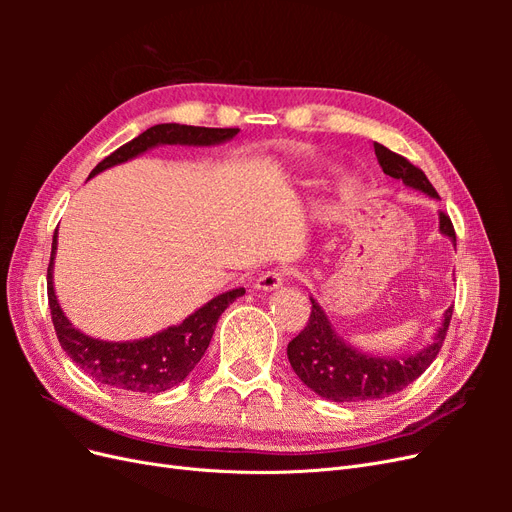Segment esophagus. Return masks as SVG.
<instances>
[{"instance_id": "34e87169", "label": "esophagus", "mask_w": 512, "mask_h": 512, "mask_svg": "<svg viewBox=\"0 0 512 512\" xmlns=\"http://www.w3.org/2000/svg\"><path fill=\"white\" fill-rule=\"evenodd\" d=\"M282 284H284V273L282 271H267V273L260 275V280L256 282V288L271 292V290L282 288Z\"/></svg>"}]
</instances>
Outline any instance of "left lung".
Here are the masks:
<instances>
[{
    "instance_id": "8db88e82",
    "label": "left lung",
    "mask_w": 512,
    "mask_h": 512,
    "mask_svg": "<svg viewBox=\"0 0 512 512\" xmlns=\"http://www.w3.org/2000/svg\"><path fill=\"white\" fill-rule=\"evenodd\" d=\"M374 151L384 175L404 181L408 188L423 192L429 198H440L421 168L380 143H374ZM438 230L457 245L455 228L442 211L438 213ZM309 301H312V314H309L307 327L288 344V361L307 389L337 404L339 401H350V404L374 401L406 389L438 356L453 316V307H448L431 342L421 350L404 356H378L348 344L335 331L322 305L314 297H309Z\"/></svg>"
}]
</instances>
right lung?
<instances>
[{"label":"right lung","instance_id":"obj_1","mask_svg":"<svg viewBox=\"0 0 512 512\" xmlns=\"http://www.w3.org/2000/svg\"><path fill=\"white\" fill-rule=\"evenodd\" d=\"M239 128H196L179 126V123H158L134 141L126 143L104 158L89 177L100 175L102 170L113 168L128 160L143 156L145 151L162 145L181 147H215L232 141ZM57 254V230L53 237V250L49 271H46V288H49V307L53 316V327L64 352L79 365L89 378L113 386L119 391L132 393H164L181 384L190 376V371L203 359L209 342L224 309L245 294V288L226 290L218 297L198 307L179 324L153 333L141 339H126V342H108V339L91 337L76 329L64 314L55 294L53 267Z\"/></svg>","mask_w":512,"mask_h":512}]
</instances>
